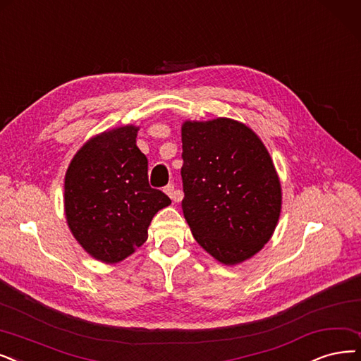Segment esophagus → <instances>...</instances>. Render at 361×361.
Segmentation results:
<instances>
[{"instance_id": "34e87169", "label": "esophagus", "mask_w": 361, "mask_h": 361, "mask_svg": "<svg viewBox=\"0 0 361 361\" xmlns=\"http://www.w3.org/2000/svg\"><path fill=\"white\" fill-rule=\"evenodd\" d=\"M164 192L175 201V203H179V201H182V198H183V192L182 191H179V190H175V185L173 183H169L166 188H164Z\"/></svg>"}]
</instances>
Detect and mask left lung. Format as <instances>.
<instances>
[{
    "mask_svg": "<svg viewBox=\"0 0 361 361\" xmlns=\"http://www.w3.org/2000/svg\"><path fill=\"white\" fill-rule=\"evenodd\" d=\"M182 210L197 243L237 265L264 247L281 212V185L262 140L231 118L182 124Z\"/></svg>",
    "mask_w": 361,
    "mask_h": 361,
    "instance_id": "8db88e82",
    "label": "left lung"
}]
</instances>
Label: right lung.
I'll use <instances>...</instances> for the list:
<instances>
[{
	"instance_id": "add662e5",
	"label": "right lung",
	"mask_w": 361,
	"mask_h": 361,
	"mask_svg": "<svg viewBox=\"0 0 361 361\" xmlns=\"http://www.w3.org/2000/svg\"><path fill=\"white\" fill-rule=\"evenodd\" d=\"M139 127L123 126L87 140L65 175V214L92 257L117 264L148 238L158 210L171 201L148 182V158L136 147Z\"/></svg>"
}]
</instances>
